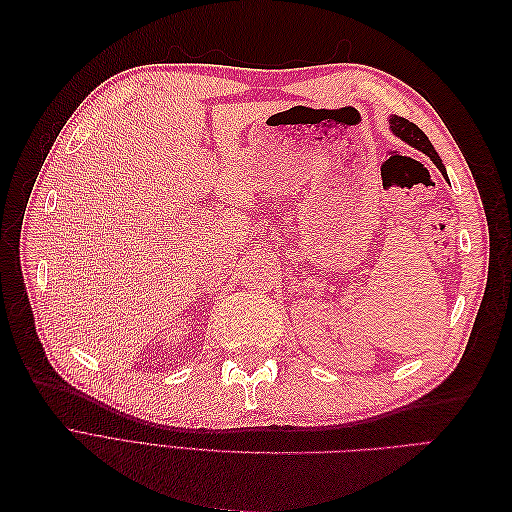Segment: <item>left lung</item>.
<instances>
[{"label":"left lung","instance_id":"obj_1","mask_svg":"<svg viewBox=\"0 0 512 512\" xmlns=\"http://www.w3.org/2000/svg\"><path fill=\"white\" fill-rule=\"evenodd\" d=\"M389 123H391V130L401 138V141H406L408 145H412V147H416V149H421L425 156H429L431 158V162L436 164L442 173L446 175V170H444V164H442V160H440V156L436 153V149H433V145L429 143V138L425 136V132L418 128V126H414L412 121H408V119H404V117H391L389 119Z\"/></svg>","mask_w":512,"mask_h":512}]
</instances>
